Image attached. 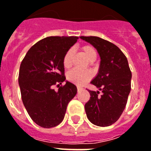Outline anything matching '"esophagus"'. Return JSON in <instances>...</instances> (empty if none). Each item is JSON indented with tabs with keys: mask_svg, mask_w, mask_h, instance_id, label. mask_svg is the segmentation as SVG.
Listing matches in <instances>:
<instances>
[{
	"mask_svg": "<svg viewBox=\"0 0 151 151\" xmlns=\"http://www.w3.org/2000/svg\"><path fill=\"white\" fill-rule=\"evenodd\" d=\"M82 89H83V88H81V87H80V86H78V91H81Z\"/></svg>",
	"mask_w": 151,
	"mask_h": 151,
	"instance_id": "1",
	"label": "esophagus"
}]
</instances>
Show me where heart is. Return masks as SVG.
I'll return each instance as SVG.
<instances>
[{
    "label": "heart",
    "mask_w": 151,
    "mask_h": 151,
    "mask_svg": "<svg viewBox=\"0 0 151 151\" xmlns=\"http://www.w3.org/2000/svg\"><path fill=\"white\" fill-rule=\"evenodd\" d=\"M81 50L89 62H94L96 60L97 52L92 46L84 45L81 47ZM73 53V50L71 49H70L65 52L63 58V65L65 68H70L71 67ZM91 78H92V73L88 70L73 69L67 73V79L78 86L84 85L86 82L91 80Z\"/></svg>",
    "instance_id": "obj_1"
}]
</instances>
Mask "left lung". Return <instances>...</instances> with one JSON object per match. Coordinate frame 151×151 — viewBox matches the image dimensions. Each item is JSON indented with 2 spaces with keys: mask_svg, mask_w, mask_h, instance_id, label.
<instances>
[{
  "mask_svg": "<svg viewBox=\"0 0 151 151\" xmlns=\"http://www.w3.org/2000/svg\"><path fill=\"white\" fill-rule=\"evenodd\" d=\"M96 48L101 57L98 75L91 84L100 92L88 90L90 99L84 109L87 117L98 127H109L119 119L131 90L132 73L124 53L115 44L97 36H81Z\"/></svg>",
  "mask_w": 151,
  "mask_h": 151,
  "instance_id": "8db88e82",
  "label": "left lung"
}]
</instances>
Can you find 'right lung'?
Returning <instances> with one entry per match:
<instances>
[{
	"label": "right lung",
	"mask_w": 151,
	"mask_h": 151,
	"mask_svg": "<svg viewBox=\"0 0 151 151\" xmlns=\"http://www.w3.org/2000/svg\"><path fill=\"white\" fill-rule=\"evenodd\" d=\"M78 36H50L37 42L22 61L18 75L22 99L32 119L43 128L59 125L67 105L77 94L69 81L57 92L52 86L65 81L63 58Z\"/></svg>",
	"instance_id": "add662e5"
}]
</instances>
